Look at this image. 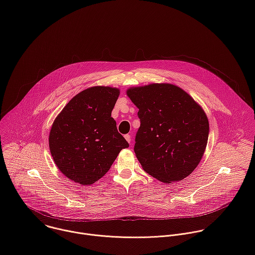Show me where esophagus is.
Masks as SVG:
<instances>
[{
    "label": "esophagus",
    "instance_id": "obj_1",
    "mask_svg": "<svg viewBox=\"0 0 255 255\" xmlns=\"http://www.w3.org/2000/svg\"><path fill=\"white\" fill-rule=\"evenodd\" d=\"M124 137H125V139L127 140V142H128V143H130V142H131V136H130L129 134H126Z\"/></svg>",
    "mask_w": 255,
    "mask_h": 255
}]
</instances>
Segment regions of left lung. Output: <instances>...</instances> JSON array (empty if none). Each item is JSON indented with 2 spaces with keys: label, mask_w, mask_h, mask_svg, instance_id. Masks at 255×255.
I'll list each match as a JSON object with an SVG mask.
<instances>
[{
  "label": "left lung",
  "mask_w": 255,
  "mask_h": 255,
  "mask_svg": "<svg viewBox=\"0 0 255 255\" xmlns=\"http://www.w3.org/2000/svg\"><path fill=\"white\" fill-rule=\"evenodd\" d=\"M126 93L139 109L134 152L142 168L166 184L186 178L208 143L209 121L203 108L171 84L133 87Z\"/></svg>",
  "instance_id": "8db88e82"
}]
</instances>
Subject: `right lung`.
<instances>
[{
	"instance_id": "obj_1",
	"label": "right lung",
	"mask_w": 255,
	"mask_h": 255,
	"mask_svg": "<svg viewBox=\"0 0 255 255\" xmlns=\"http://www.w3.org/2000/svg\"><path fill=\"white\" fill-rule=\"evenodd\" d=\"M120 90L97 86L76 95L57 115L49 149L58 169L83 186L103 177L119 152L129 147L111 117Z\"/></svg>"
}]
</instances>
